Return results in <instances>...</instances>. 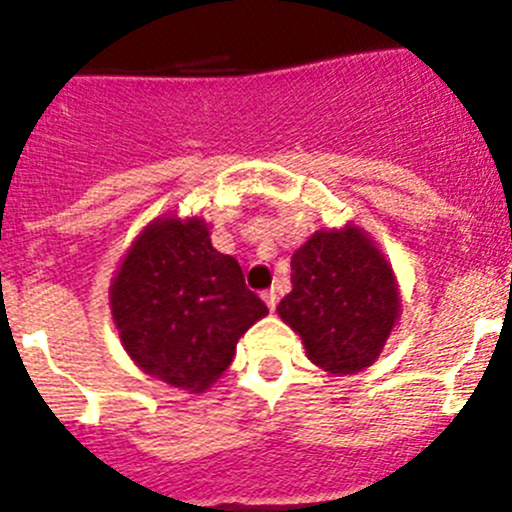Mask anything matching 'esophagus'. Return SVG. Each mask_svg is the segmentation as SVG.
I'll return each mask as SVG.
<instances>
[{
  "label": "esophagus",
  "instance_id": "1",
  "mask_svg": "<svg viewBox=\"0 0 512 512\" xmlns=\"http://www.w3.org/2000/svg\"><path fill=\"white\" fill-rule=\"evenodd\" d=\"M261 297H264V302H266V307H269V310H274V307H277L279 297H277V292H274V289H266Z\"/></svg>",
  "mask_w": 512,
  "mask_h": 512
}]
</instances>
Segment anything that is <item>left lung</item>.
Here are the masks:
<instances>
[{"mask_svg": "<svg viewBox=\"0 0 512 512\" xmlns=\"http://www.w3.org/2000/svg\"><path fill=\"white\" fill-rule=\"evenodd\" d=\"M312 364L354 374L374 364L400 315L395 277L359 230H320L292 256V292L279 302Z\"/></svg>", "mask_w": 512, "mask_h": 512, "instance_id": "1", "label": "left lung"}]
</instances>
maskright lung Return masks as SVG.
Segmentation results:
<instances>
[{
    "mask_svg": "<svg viewBox=\"0 0 512 512\" xmlns=\"http://www.w3.org/2000/svg\"><path fill=\"white\" fill-rule=\"evenodd\" d=\"M130 359L171 387L202 392L230 366L235 343L266 305L241 264L215 251L200 217H164L128 251L110 289Z\"/></svg>",
    "mask_w": 512,
    "mask_h": 512,
    "instance_id": "right-lung-1",
    "label": "right lung"
}]
</instances>
